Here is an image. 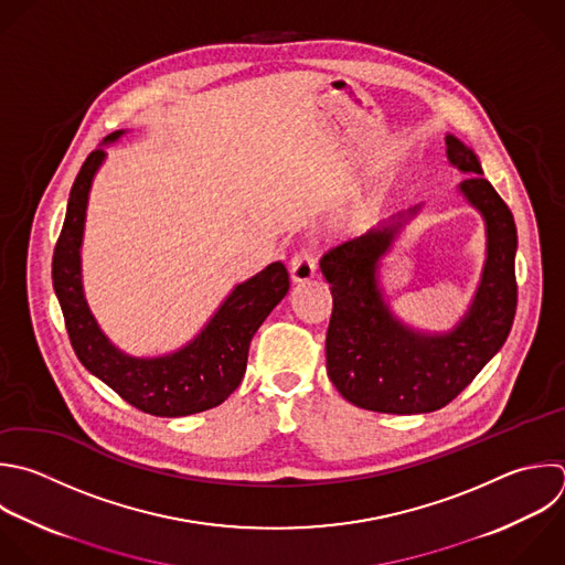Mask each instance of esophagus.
<instances>
[{"label":"esophagus","mask_w":565,"mask_h":565,"mask_svg":"<svg viewBox=\"0 0 565 565\" xmlns=\"http://www.w3.org/2000/svg\"><path fill=\"white\" fill-rule=\"evenodd\" d=\"M289 269H291L294 282L311 280L316 276V256H313V252L302 249V252L294 254V258L289 263Z\"/></svg>","instance_id":"esophagus-1"}]
</instances>
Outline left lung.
<instances>
[{
	"instance_id": "1",
	"label": "left lung",
	"mask_w": 565,
	"mask_h": 565,
	"mask_svg": "<svg viewBox=\"0 0 565 565\" xmlns=\"http://www.w3.org/2000/svg\"><path fill=\"white\" fill-rule=\"evenodd\" d=\"M444 161L468 174L457 190L486 223L481 280L468 311L450 331L424 333L404 324L377 282L380 258L422 205L320 258L333 296L327 373L344 399L366 411L413 415L446 406L503 347L514 320V218L483 179L477 154L452 135H446Z\"/></svg>"
}]
</instances>
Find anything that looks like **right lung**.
Segmentation results:
<instances>
[{"label": "right lung", "instance_id": "add662e5", "mask_svg": "<svg viewBox=\"0 0 565 565\" xmlns=\"http://www.w3.org/2000/svg\"><path fill=\"white\" fill-rule=\"evenodd\" d=\"M124 135V130H117L104 143L110 146ZM104 159L106 150L97 148L82 166L53 256V287L64 311L71 344L93 375L143 413L183 417L214 408L238 388L254 333L287 296V267L271 263L260 274L236 285L203 331L179 351L159 358L124 353L99 329L82 282L88 194Z\"/></svg>", "mask_w": 565, "mask_h": 565}]
</instances>
